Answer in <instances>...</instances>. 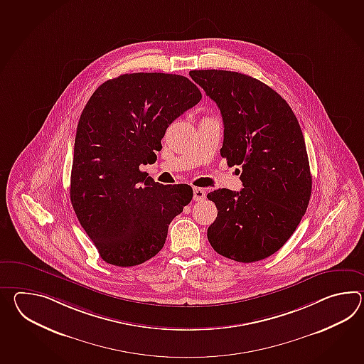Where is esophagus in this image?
<instances>
[{
  "label": "esophagus",
  "instance_id": "1",
  "mask_svg": "<svg viewBox=\"0 0 364 364\" xmlns=\"http://www.w3.org/2000/svg\"><path fill=\"white\" fill-rule=\"evenodd\" d=\"M206 197V192L202 188H193V200L194 201H203Z\"/></svg>",
  "mask_w": 364,
  "mask_h": 364
}]
</instances>
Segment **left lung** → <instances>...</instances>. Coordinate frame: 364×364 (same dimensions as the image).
<instances>
[{
  "label": "left lung",
  "instance_id": "left-lung-1",
  "mask_svg": "<svg viewBox=\"0 0 364 364\" xmlns=\"http://www.w3.org/2000/svg\"><path fill=\"white\" fill-rule=\"evenodd\" d=\"M189 75L218 105L220 155L242 166L240 192L208 193L218 215L208 228L214 251L237 262L267 259L282 248L307 210L312 176L307 149L290 105L267 85L228 70Z\"/></svg>",
  "mask_w": 364,
  "mask_h": 364
}]
</instances>
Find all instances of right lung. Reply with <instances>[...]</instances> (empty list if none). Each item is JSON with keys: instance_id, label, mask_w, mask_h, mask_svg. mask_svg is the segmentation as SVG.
I'll use <instances>...</instances> for the list:
<instances>
[{"instance_id": "obj_1", "label": "right lung", "mask_w": 364, "mask_h": 364, "mask_svg": "<svg viewBox=\"0 0 364 364\" xmlns=\"http://www.w3.org/2000/svg\"><path fill=\"white\" fill-rule=\"evenodd\" d=\"M201 97L183 75L122 74L102 83L83 108L70 201L107 264L134 267L154 257L192 200V186L155 183L139 166L156 158L168 125Z\"/></svg>"}]
</instances>
